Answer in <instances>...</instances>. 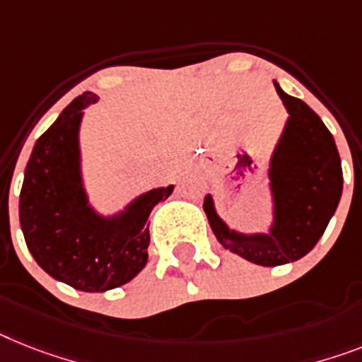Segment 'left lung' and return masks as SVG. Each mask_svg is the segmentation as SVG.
<instances>
[{"instance_id": "8db88e82", "label": "left lung", "mask_w": 362, "mask_h": 362, "mask_svg": "<svg viewBox=\"0 0 362 362\" xmlns=\"http://www.w3.org/2000/svg\"><path fill=\"white\" fill-rule=\"evenodd\" d=\"M274 85L288 110V122L270 164L276 203L270 233L231 231L218 218L213 198L205 196L203 202L218 242L261 267H279L307 255L324 235L342 194V166L333 134L307 103Z\"/></svg>"}]
</instances>
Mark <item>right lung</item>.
<instances>
[{
	"instance_id": "1",
	"label": "right lung",
	"mask_w": 362,
	"mask_h": 362,
	"mask_svg": "<svg viewBox=\"0 0 362 362\" xmlns=\"http://www.w3.org/2000/svg\"><path fill=\"white\" fill-rule=\"evenodd\" d=\"M95 101L92 92L81 94L37 140L20 192V226L35 261L83 292L125 285L146 267L149 213L174 190H149L116 218L92 211L81 185L77 133L83 109Z\"/></svg>"
}]
</instances>
